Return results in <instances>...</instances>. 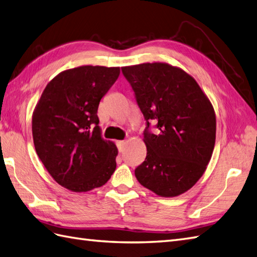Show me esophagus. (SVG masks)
<instances>
[{"instance_id": "esophagus-1", "label": "esophagus", "mask_w": 257, "mask_h": 257, "mask_svg": "<svg viewBox=\"0 0 257 257\" xmlns=\"http://www.w3.org/2000/svg\"><path fill=\"white\" fill-rule=\"evenodd\" d=\"M116 145H117V148H118V152H123V148H124V145H125V141H117L116 142Z\"/></svg>"}]
</instances>
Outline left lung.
I'll return each instance as SVG.
<instances>
[{
    "instance_id": "obj_1",
    "label": "left lung",
    "mask_w": 257,
    "mask_h": 257,
    "mask_svg": "<svg viewBox=\"0 0 257 257\" xmlns=\"http://www.w3.org/2000/svg\"><path fill=\"white\" fill-rule=\"evenodd\" d=\"M146 119V158L135 169L142 186L172 198L201 178L212 156L216 119L207 94L189 73L166 62L122 67ZM158 127L148 132L149 124Z\"/></svg>"
}]
</instances>
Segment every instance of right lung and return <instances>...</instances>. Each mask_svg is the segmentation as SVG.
Segmentation results:
<instances>
[{"label":"right lung","instance_id":"1","mask_svg":"<svg viewBox=\"0 0 257 257\" xmlns=\"http://www.w3.org/2000/svg\"><path fill=\"white\" fill-rule=\"evenodd\" d=\"M119 67L80 66L58 73L37 102L32 117L37 155L57 184L87 192L106 184L116 168L117 148L103 140L100 100Z\"/></svg>","mask_w":257,"mask_h":257}]
</instances>
